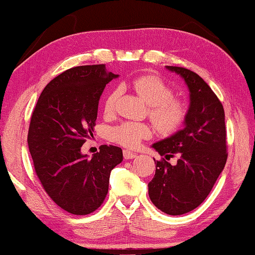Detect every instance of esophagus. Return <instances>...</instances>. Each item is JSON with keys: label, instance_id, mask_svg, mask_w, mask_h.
Listing matches in <instances>:
<instances>
[{"label": "esophagus", "instance_id": "obj_1", "mask_svg": "<svg viewBox=\"0 0 255 255\" xmlns=\"http://www.w3.org/2000/svg\"><path fill=\"white\" fill-rule=\"evenodd\" d=\"M135 157H137V154L132 153V152H130V150H128V149L124 150V158L125 159H131V158H135Z\"/></svg>", "mask_w": 255, "mask_h": 255}]
</instances>
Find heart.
Wrapping results in <instances>:
<instances>
[{
	"label": "heart",
	"instance_id": "1",
	"mask_svg": "<svg viewBox=\"0 0 255 255\" xmlns=\"http://www.w3.org/2000/svg\"><path fill=\"white\" fill-rule=\"evenodd\" d=\"M131 88L149 106L148 116L158 131L172 133L184 124L189 108L181 99L172 97L173 91L165 82L155 75H143L131 82ZM119 92L114 90L108 94L103 110L106 115L115 111ZM152 135V129L143 123L127 122L111 130V139L127 148H135L140 141Z\"/></svg>",
	"mask_w": 255,
	"mask_h": 255
}]
</instances>
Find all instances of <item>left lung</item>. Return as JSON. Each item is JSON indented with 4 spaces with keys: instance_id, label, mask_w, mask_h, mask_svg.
Here are the masks:
<instances>
[{
    "instance_id": "8db88e82",
    "label": "left lung",
    "mask_w": 255,
    "mask_h": 255,
    "mask_svg": "<svg viewBox=\"0 0 255 255\" xmlns=\"http://www.w3.org/2000/svg\"><path fill=\"white\" fill-rule=\"evenodd\" d=\"M184 80L190 92L184 128L152 145L164 156L148 183L153 204L167 215H182L197 208L213 189L227 159L225 112L210 86L184 67L166 66ZM176 156L174 166L167 162ZM155 161V159H154Z\"/></svg>"
}]
</instances>
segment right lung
<instances>
[{
    "label": "right lung",
    "mask_w": 255,
    "mask_h": 255,
    "mask_svg": "<svg viewBox=\"0 0 255 255\" xmlns=\"http://www.w3.org/2000/svg\"><path fill=\"white\" fill-rule=\"evenodd\" d=\"M116 77L103 64L70 68L46 85L32 112L28 146L34 171L51 200L73 215L103 204L111 170L123 161L117 146L102 145L91 158L81 152L93 136L103 90Z\"/></svg>",
    "instance_id": "right-lung-1"
}]
</instances>
